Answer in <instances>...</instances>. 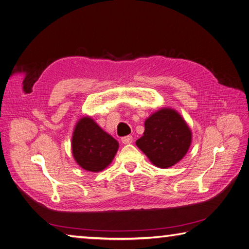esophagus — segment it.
<instances>
[{"instance_id": "34e87169", "label": "esophagus", "mask_w": 249, "mask_h": 249, "mask_svg": "<svg viewBox=\"0 0 249 249\" xmlns=\"http://www.w3.org/2000/svg\"><path fill=\"white\" fill-rule=\"evenodd\" d=\"M122 142H123L124 144H129L133 142V137L132 136H125L122 138Z\"/></svg>"}]
</instances>
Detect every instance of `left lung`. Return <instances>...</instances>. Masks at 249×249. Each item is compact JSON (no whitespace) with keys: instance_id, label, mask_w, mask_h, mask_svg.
<instances>
[{"instance_id":"left-lung-1","label":"left lung","mask_w":249,"mask_h":249,"mask_svg":"<svg viewBox=\"0 0 249 249\" xmlns=\"http://www.w3.org/2000/svg\"><path fill=\"white\" fill-rule=\"evenodd\" d=\"M192 137V130L182 115L171 107H162L144 121V132L136 146L153 165L168 169L185 157Z\"/></svg>"}]
</instances>
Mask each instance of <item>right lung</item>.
Here are the masks:
<instances>
[{
    "label": "right lung",
    "instance_id": "right-lung-1",
    "mask_svg": "<svg viewBox=\"0 0 249 249\" xmlns=\"http://www.w3.org/2000/svg\"><path fill=\"white\" fill-rule=\"evenodd\" d=\"M117 150V140L105 132L92 117H80L71 136V153L81 169L94 173L103 171L111 164Z\"/></svg>",
    "mask_w": 249,
    "mask_h": 249
}]
</instances>
